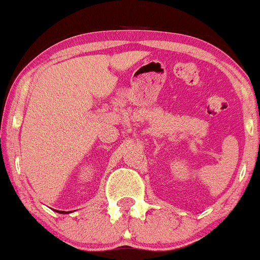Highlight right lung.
Wrapping results in <instances>:
<instances>
[{"label": "right lung", "instance_id": "right-lung-1", "mask_svg": "<svg viewBox=\"0 0 260 260\" xmlns=\"http://www.w3.org/2000/svg\"><path fill=\"white\" fill-rule=\"evenodd\" d=\"M58 213H64V211H58Z\"/></svg>", "mask_w": 260, "mask_h": 260}]
</instances>
